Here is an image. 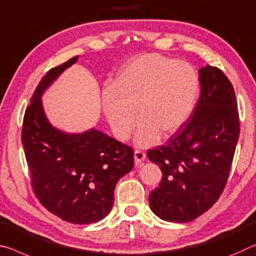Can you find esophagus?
Here are the masks:
<instances>
[{
  "instance_id": "34e87169",
  "label": "esophagus",
  "mask_w": 256,
  "mask_h": 256,
  "mask_svg": "<svg viewBox=\"0 0 256 256\" xmlns=\"http://www.w3.org/2000/svg\"><path fill=\"white\" fill-rule=\"evenodd\" d=\"M146 158V154H145V152L140 151V150H136L134 152V160H135V164H140L143 162V161Z\"/></svg>"
}]
</instances>
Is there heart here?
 I'll list each match as a JSON object with an SVG mask.
<instances>
[{
    "label": "heart",
    "instance_id": "obj_1",
    "mask_svg": "<svg viewBox=\"0 0 256 256\" xmlns=\"http://www.w3.org/2000/svg\"><path fill=\"white\" fill-rule=\"evenodd\" d=\"M200 82L186 62L146 54L124 66L102 96L106 120L120 140H127L136 122V145L146 148L178 132L194 111ZM138 114H136V108Z\"/></svg>",
    "mask_w": 256,
    "mask_h": 256
}]
</instances>
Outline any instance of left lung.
I'll return each mask as SVG.
<instances>
[{"label":"left lung","instance_id":"8db88e82","mask_svg":"<svg viewBox=\"0 0 256 256\" xmlns=\"http://www.w3.org/2000/svg\"><path fill=\"white\" fill-rule=\"evenodd\" d=\"M200 97L191 119L166 145L148 151L162 172L150 192L151 210L161 220L186 223L218 202L226 186L239 138L234 90L221 70H199Z\"/></svg>","mask_w":256,"mask_h":256}]
</instances>
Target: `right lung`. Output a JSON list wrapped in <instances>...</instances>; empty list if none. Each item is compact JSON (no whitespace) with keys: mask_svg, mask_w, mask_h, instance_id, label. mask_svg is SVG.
<instances>
[{"mask_svg":"<svg viewBox=\"0 0 256 256\" xmlns=\"http://www.w3.org/2000/svg\"><path fill=\"white\" fill-rule=\"evenodd\" d=\"M78 58L42 78L24 116L22 142L42 205L66 222L90 224L111 212L118 180L134 167V151L95 128L70 134L49 122L41 97Z\"/></svg>","mask_w":256,"mask_h":256,"instance_id":"obj_1","label":"right lung"}]
</instances>
